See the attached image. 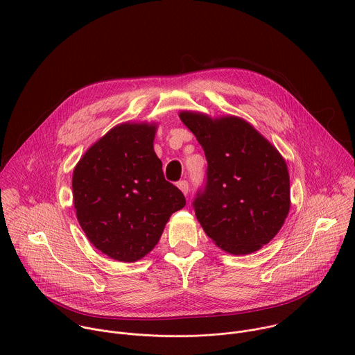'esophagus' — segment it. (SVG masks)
<instances>
[{
  "mask_svg": "<svg viewBox=\"0 0 355 355\" xmlns=\"http://www.w3.org/2000/svg\"><path fill=\"white\" fill-rule=\"evenodd\" d=\"M177 187L182 191V193L184 195H187L188 193V191H189V185H188V181H185V180H181V181H178L177 182Z\"/></svg>",
  "mask_w": 355,
  "mask_h": 355,
  "instance_id": "34e87169",
  "label": "esophagus"
}]
</instances>
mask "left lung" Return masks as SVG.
Listing matches in <instances>:
<instances>
[{
  "instance_id": "obj_1",
  "label": "left lung",
  "mask_w": 355,
  "mask_h": 355,
  "mask_svg": "<svg viewBox=\"0 0 355 355\" xmlns=\"http://www.w3.org/2000/svg\"><path fill=\"white\" fill-rule=\"evenodd\" d=\"M208 162L192 207L205 233L230 254H250L275 237L289 208L288 167L278 150L237 116L182 111Z\"/></svg>"
}]
</instances>
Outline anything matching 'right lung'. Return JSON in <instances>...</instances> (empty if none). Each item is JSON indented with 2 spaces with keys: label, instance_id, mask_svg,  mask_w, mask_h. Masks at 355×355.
I'll list each match as a JSON object with an SVG mask.
<instances>
[{
  "label": "right lung",
  "instance_id": "obj_1",
  "mask_svg": "<svg viewBox=\"0 0 355 355\" xmlns=\"http://www.w3.org/2000/svg\"><path fill=\"white\" fill-rule=\"evenodd\" d=\"M156 125L122 123L94 143L73 173V199L88 240L108 257L133 263L159 243L185 207L156 156Z\"/></svg>",
  "mask_w": 355,
  "mask_h": 355
}]
</instances>
